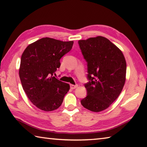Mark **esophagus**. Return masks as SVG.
I'll return each instance as SVG.
<instances>
[{
  "mask_svg": "<svg viewBox=\"0 0 147 147\" xmlns=\"http://www.w3.org/2000/svg\"><path fill=\"white\" fill-rule=\"evenodd\" d=\"M70 87H71V89H74V88H77L78 87V85H70Z\"/></svg>",
  "mask_w": 147,
  "mask_h": 147,
  "instance_id": "esophagus-1",
  "label": "esophagus"
}]
</instances>
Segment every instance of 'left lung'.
I'll use <instances>...</instances> for the list:
<instances>
[{"mask_svg":"<svg viewBox=\"0 0 147 147\" xmlns=\"http://www.w3.org/2000/svg\"><path fill=\"white\" fill-rule=\"evenodd\" d=\"M78 45L87 63V96L81 100L92 111L105 110L122 90L125 82L126 62L121 51L104 37L80 40Z\"/></svg>","mask_w":147,"mask_h":147,"instance_id":"obj_1","label":"left lung"}]
</instances>
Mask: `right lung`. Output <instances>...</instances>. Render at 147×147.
<instances>
[{"mask_svg": "<svg viewBox=\"0 0 147 147\" xmlns=\"http://www.w3.org/2000/svg\"><path fill=\"white\" fill-rule=\"evenodd\" d=\"M73 43L45 37L28 45L23 53L20 78L28 99L40 110L50 111L59 108L69 90L68 83L53 75L60 67V59Z\"/></svg>", "mask_w": 147, "mask_h": 147, "instance_id": "right-lung-1", "label": "right lung"}]
</instances>
